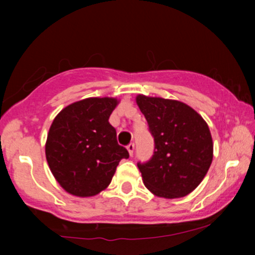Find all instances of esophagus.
I'll use <instances>...</instances> for the list:
<instances>
[{
	"mask_svg": "<svg viewBox=\"0 0 255 255\" xmlns=\"http://www.w3.org/2000/svg\"><path fill=\"white\" fill-rule=\"evenodd\" d=\"M134 147H135V146H134V144H133V142H130V144L127 146V150H128V152H129V156H133V152H134Z\"/></svg>",
	"mask_w": 255,
	"mask_h": 255,
	"instance_id": "esophagus-1",
	"label": "esophagus"
}]
</instances>
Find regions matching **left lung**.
Masks as SVG:
<instances>
[{
	"label": "left lung",
	"mask_w": 255,
	"mask_h": 255,
	"mask_svg": "<svg viewBox=\"0 0 255 255\" xmlns=\"http://www.w3.org/2000/svg\"><path fill=\"white\" fill-rule=\"evenodd\" d=\"M135 101L154 137L153 156L147 163H137L142 182L159 198L186 197L200 184L212 163L209 126L180 101L144 95Z\"/></svg>",
	"instance_id": "8db88e82"
}]
</instances>
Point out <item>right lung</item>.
<instances>
[{
  "mask_svg": "<svg viewBox=\"0 0 255 255\" xmlns=\"http://www.w3.org/2000/svg\"><path fill=\"white\" fill-rule=\"evenodd\" d=\"M119 102L113 97L81 99L67 105L52 121L45 157L54 177L69 194L97 195L110 184L120 160L129 157L109 124Z\"/></svg>",
  "mask_w": 255,
  "mask_h": 255,
  "instance_id": "1",
  "label": "right lung"
}]
</instances>
